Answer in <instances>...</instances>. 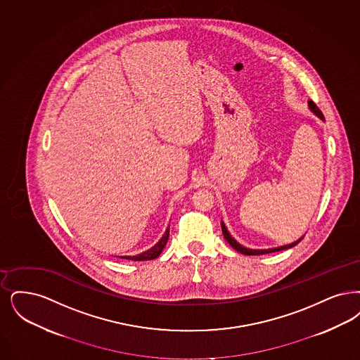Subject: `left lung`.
Masks as SVG:
<instances>
[{"instance_id":"1","label":"left lung","mask_w":360,"mask_h":360,"mask_svg":"<svg viewBox=\"0 0 360 360\" xmlns=\"http://www.w3.org/2000/svg\"><path fill=\"white\" fill-rule=\"evenodd\" d=\"M309 107H311V110L316 114L320 119H324V116L321 114V111L317 108L316 104L314 103V101H309ZM221 228H222V233H224V237H225V240L229 243V244L237 250V252H240V253H243V255H246V256H259V255H266V253H274V252H278V250H284V249H289V248H292V246H295V245L299 244L300 243V240L299 241H296V243H293V244L285 245V246H280V248H274V249H264V250H255V249H248V248H244L243 245L238 244L233 237H231V234H229V231H226V228H225V225L222 224L221 225Z\"/></svg>"}]
</instances>
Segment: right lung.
Listing matches in <instances>:
<instances>
[{
  "label": "right lung",
  "mask_w": 360,
  "mask_h": 360,
  "mask_svg": "<svg viewBox=\"0 0 360 360\" xmlns=\"http://www.w3.org/2000/svg\"><path fill=\"white\" fill-rule=\"evenodd\" d=\"M169 231H170V229L167 228V231L163 234V237L160 238V241H159L158 244L154 245V246H153L151 249H148L147 252L141 253V255H138V256H123L122 259H132V261H148V259H157L159 255L162 253L165 245L167 244Z\"/></svg>",
  "instance_id": "1"
}]
</instances>
